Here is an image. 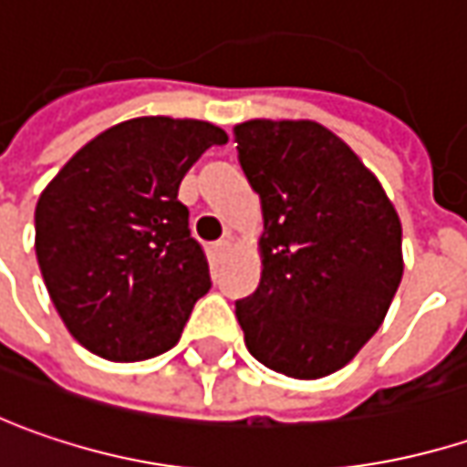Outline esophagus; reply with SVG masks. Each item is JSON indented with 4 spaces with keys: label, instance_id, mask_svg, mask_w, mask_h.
<instances>
[{
    "label": "esophagus",
    "instance_id": "1",
    "mask_svg": "<svg viewBox=\"0 0 467 467\" xmlns=\"http://www.w3.org/2000/svg\"><path fill=\"white\" fill-rule=\"evenodd\" d=\"M213 254H216L219 259H224V256L230 254V240H219V243H213Z\"/></svg>",
    "mask_w": 467,
    "mask_h": 467
}]
</instances>
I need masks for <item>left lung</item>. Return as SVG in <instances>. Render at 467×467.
Returning a JSON list of instances; mask_svg holds the SVG:
<instances>
[{
  "label": "left lung",
  "instance_id": "obj_1",
  "mask_svg": "<svg viewBox=\"0 0 467 467\" xmlns=\"http://www.w3.org/2000/svg\"><path fill=\"white\" fill-rule=\"evenodd\" d=\"M259 192L261 283L234 304L248 351L269 370L315 380L370 341L401 283V222L378 177L317 121L234 126Z\"/></svg>",
  "mask_w": 467,
  "mask_h": 467
}]
</instances>
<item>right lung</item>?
<instances>
[{
    "mask_svg": "<svg viewBox=\"0 0 467 467\" xmlns=\"http://www.w3.org/2000/svg\"><path fill=\"white\" fill-rule=\"evenodd\" d=\"M219 126L142 116L105 129L36 203V261L68 333L110 362L169 351L201 296L208 261L190 234L179 184Z\"/></svg>",
    "mask_w": 467,
    "mask_h": 467,
    "instance_id": "add662e5",
    "label": "right lung"
}]
</instances>
